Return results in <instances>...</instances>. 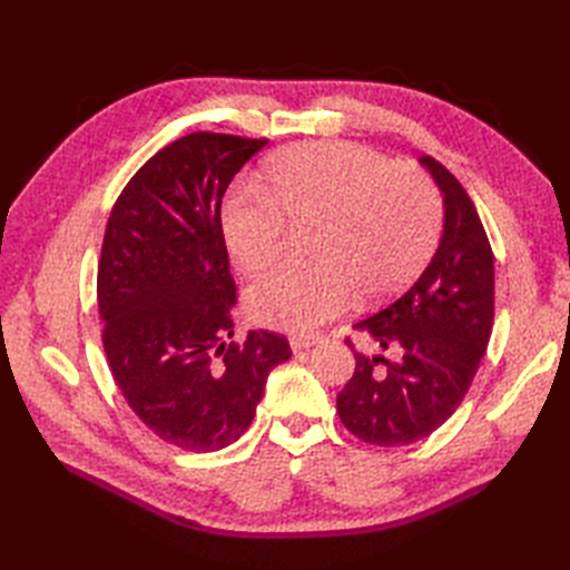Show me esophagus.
<instances>
[{
	"label": "esophagus",
	"mask_w": 570,
	"mask_h": 570,
	"mask_svg": "<svg viewBox=\"0 0 570 570\" xmlns=\"http://www.w3.org/2000/svg\"><path fill=\"white\" fill-rule=\"evenodd\" d=\"M321 340V335H292L289 337V347L295 352H302V350H308L312 344H316Z\"/></svg>",
	"instance_id": "1"
}]
</instances>
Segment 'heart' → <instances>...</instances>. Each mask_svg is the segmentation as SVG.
<instances>
[{"label": "heart", "instance_id": "heart-1", "mask_svg": "<svg viewBox=\"0 0 570 570\" xmlns=\"http://www.w3.org/2000/svg\"><path fill=\"white\" fill-rule=\"evenodd\" d=\"M220 223L235 264L254 278L281 262L289 230H316V268L273 273L247 295L256 325L306 335L347 312L356 292L381 302L416 278L435 252L442 209L419 168L364 145L306 142L264 166L262 193H233Z\"/></svg>", "mask_w": 570, "mask_h": 570}]
</instances>
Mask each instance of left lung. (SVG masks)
Masks as SVG:
<instances>
[{
	"mask_svg": "<svg viewBox=\"0 0 570 570\" xmlns=\"http://www.w3.org/2000/svg\"><path fill=\"white\" fill-rule=\"evenodd\" d=\"M423 164L444 195L440 247L416 283L354 323V331L396 356L354 352V375L337 394L344 428L375 446L419 442L452 416L494 321V256L475 204L450 168L433 157ZM347 344L354 350L352 337Z\"/></svg>",
	"mask_w": 570,
	"mask_h": 570,
	"instance_id": "8db88e82",
	"label": "left lung"
}]
</instances>
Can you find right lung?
<instances>
[{
	"instance_id": "add662e5",
	"label": "right lung",
	"mask_w": 570,
	"mask_h": 570,
	"mask_svg": "<svg viewBox=\"0 0 570 570\" xmlns=\"http://www.w3.org/2000/svg\"><path fill=\"white\" fill-rule=\"evenodd\" d=\"M266 137L189 132L128 180L97 266L101 344L118 390L154 435L216 452L252 425L266 377L292 356L281 333L233 337L237 289L220 202Z\"/></svg>"
}]
</instances>
